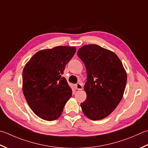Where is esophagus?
Instances as JSON below:
<instances>
[{
  "label": "esophagus",
  "mask_w": 148,
  "mask_h": 148,
  "mask_svg": "<svg viewBox=\"0 0 148 148\" xmlns=\"http://www.w3.org/2000/svg\"><path fill=\"white\" fill-rule=\"evenodd\" d=\"M76 88L77 90H82L83 89V83H77L76 85Z\"/></svg>",
  "instance_id": "esophagus-1"
}]
</instances>
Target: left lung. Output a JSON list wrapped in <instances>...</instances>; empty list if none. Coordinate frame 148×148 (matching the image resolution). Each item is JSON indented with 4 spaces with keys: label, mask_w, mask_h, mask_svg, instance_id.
<instances>
[{
    "label": "left lung",
    "mask_w": 148,
    "mask_h": 148,
    "mask_svg": "<svg viewBox=\"0 0 148 148\" xmlns=\"http://www.w3.org/2000/svg\"><path fill=\"white\" fill-rule=\"evenodd\" d=\"M85 65L86 99L81 103L82 111L93 121L106 117L119 104L125 90L127 74L114 52L95 44L86 45L77 51Z\"/></svg>",
    "instance_id": "obj_1"
}]
</instances>
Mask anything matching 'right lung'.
<instances>
[{"instance_id":"1","label":"right lung","mask_w":148,"mask_h":148,"mask_svg":"<svg viewBox=\"0 0 148 148\" xmlns=\"http://www.w3.org/2000/svg\"><path fill=\"white\" fill-rule=\"evenodd\" d=\"M76 50L74 47L58 46L40 51L24 66L23 93L31 109L43 120L60 117L72 96V89L62 75Z\"/></svg>"}]
</instances>
